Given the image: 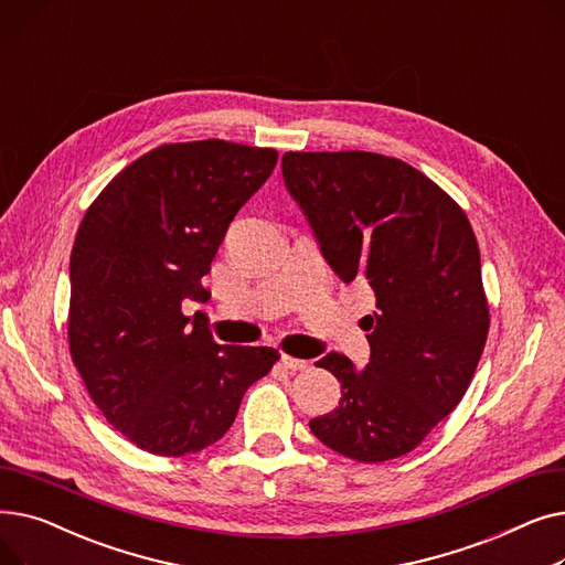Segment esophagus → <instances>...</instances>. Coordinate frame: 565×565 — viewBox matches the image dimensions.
I'll list each match as a JSON object with an SVG mask.
<instances>
[{
	"instance_id": "obj_1",
	"label": "esophagus",
	"mask_w": 565,
	"mask_h": 565,
	"mask_svg": "<svg viewBox=\"0 0 565 565\" xmlns=\"http://www.w3.org/2000/svg\"><path fill=\"white\" fill-rule=\"evenodd\" d=\"M281 364H284V369H288V371H305V369H309V362H307V360L288 358V354H281Z\"/></svg>"
}]
</instances>
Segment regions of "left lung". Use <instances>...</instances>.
Returning <instances> with one entry per match:
<instances>
[{
  "label": "left lung",
  "instance_id": "8db88e82",
  "mask_svg": "<svg viewBox=\"0 0 565 565\" xmlns=\"http://www.w3.org/2000/svg\"><path fill=\"white\" fill-rule=\"evenodd\" d=\"M281 173L337 277L375 292L362 320L369 364L339 352L318 360L341 382V401L309 428L352 460L405 456L462 401L483 354L477 235L447 192L396 158L290 151Z\"/></svg>",
  "mask_w": 565,
  "mask_h": 565
}]
</instances>
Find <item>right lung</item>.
Masks as SVG:
<instances>
[{
  "mask_svg": "<svg viewBox=\"0 0 565 565\" xmlns=\"http://www.w3.org/2000/svg\"><path fill=\"white\" fill-rule=\"evenodd\" d=\"M273 148L167 143L118 173L88 207L71 254L68 343L105 419L139 449L185 456L235 422L273 348L220 345L183 302L237 211L270 178Z\"/></svg>",
  "mask_w": 565,
  "mask_h": 565,
  "instance_id": "right-lung-1",
  "label": "right lung"
}]
</instances>
